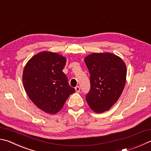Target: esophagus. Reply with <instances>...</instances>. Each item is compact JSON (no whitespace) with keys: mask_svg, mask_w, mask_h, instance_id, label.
Masks as SVG:
<instances>
[{"mask_svg":"<svg viewBox=\"0 0 151 151\" xmlns=\"http://www.w3.org/2000/svg\"><path fill=\"white\" fill-rule=\"evenodd\" d=\"M75 90H76V92H80V90H81L80 86H76L75 87Z\"/></svg>","mask_w":151,"mask_h":151,"instance_id":"34e87169","label":"esophagus"}]
</instances>
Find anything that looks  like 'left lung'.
Wrapping results in <instances>:
<instances>
[{
    "mask_svg": "<svg viewBox=\"0 0 151 151\" xmlns=\"http://www.w3.org/2000/svg\"><path fill=\"white\" fill-rule=\"evenodd\" d=\"M84 61L90 75L86 102L96 113H102L110 109L122 94L127 75L125 64L109 53H92Z\"/></svg>",
    "mask_w": 151,
    "mask_h": 151,
    "instance_id": "left-lung-1",
    "label": "left lung"
}]
</instances>
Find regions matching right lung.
<instances>
[{
  "label": "right lung",
  "mask_w": 151,
  "mask_h": 151,
  "mask_svg": "<svg viewBox=\"0 0 151 151\" xmlns=\"http://www.w3.org/2000/svg\"><path fill=\"white\" fill-rule=\"evenodd\" d=\"M65 64L64 57L43 51L32 57L24 67L22 81L27 94L46 113H57L75 92L62 71Z\"/></svg>",
  "instance_id": "add662e5"
}]
</instances>
